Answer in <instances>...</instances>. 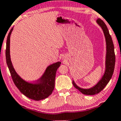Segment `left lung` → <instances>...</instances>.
I'll return each instance as SVG.
<instances>
[{"mask_svg": "<svg viewBox=\"0 0 121 121\" xmlns=\"http://www.w3.org/2000/svg\"><path fill=\"white\" fill-rule=\"evenodd\" d=\"M97 23L102 28L105 37L106 45H107V53H106L105 60V69L104 75L101 78V80L98 81V83L92 87L88 89H84L79 87L76 85V84L73 81V84L77 88L78 90L81 93L85 95H95L101 92L105 88V86L108 84L109 81L113 75L114 71L115 64V55L114 52V46H113V41L111 35H109V31L107 26L105 23L101 19H98L97 20Z\"/></svg>", "mask_w": 121, "mask_h": 121, "instance_id": "obj_1", "label": "left lung"}]
</instances>
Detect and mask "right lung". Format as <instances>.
<instances>
[{"mask_svg":"<svg viewBox=\"0 0 121 121\" xmlns=\"http://www.w3.org/2000/svg\"><path fill=\"white\" fill-rule=\"evenodd\" d=\"M12 28L7 38L6 58V63L12 80L19 91L31 99L40 101L47 98L52 94L54 88L55 78L57 69L60 66L61 62H57L47 67L46 71L37 81L35 83H30L23 80L16 72L13 68L10 55V38L13 30Z\"/></svg>","mask_w":121,"mask_h":121,"instance_id":"right-lung-1","label":"right lung"}]
</instances>
